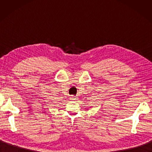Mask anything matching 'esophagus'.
Returning <instances> with one entry per match:
<instances>
[{"mask_svg": "<svg viewBox=\"0 0 152 152\" xmlns=\"http://www.w3.org/2000/svg\"><path fill=\"white\" fill-rule=\"evenodd\" d=\"M75 97H76V96H70V99H72V100H74V99H75Z\"/></svg>", "mask_w": 152, "mask_h": 152, "instance_id": "34e87169", "label": "esophagus"}]
</instances>
